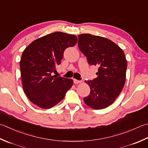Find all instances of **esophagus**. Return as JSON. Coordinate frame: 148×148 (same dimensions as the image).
Wrapping results in <instances>:
<instances>
[{"mask_svg":"<svg viewBox=\"0 0 148 148\" xmlns=\"http://www.w3.org/2000/svg\"><path fill=\"white\" fill-rule=\"evenodd\" d=\"M82 81H79V80H77V79H74V83L75 84H78V83H82Z\"/></svg>","mask_w":148,"mask_h":148,"instance_id":"34e87169","label":"esophagus"}]
</instances>
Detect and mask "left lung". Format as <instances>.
<instances>
[{
    "label": "left lung",
    "instance_id": "8db88e82",
    "mask_svg": "<svg viewBox=\"0 0 148 148\" xmlns=\"http://www.w3.org/2000/svg\"><path fill=\"white\" fill-rule=\"evenodd\" d=\"M78 38V47L89 65L99 66L97 77L85 82L90 93L83 98L84 102L95 110L106 108L119 95L125 83V54L116 43L104 37L82 34Z\"/></svg>",
    "mask_w": 148,
    "mask_h": 148
}]
</instances>
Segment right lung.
I'll return each instance as SVG.
<instances>
[{
	"label": "right lung",
	"instance_id": "add662e5",
	"mask_svg": "<svg viewBox=\"0 0 148 148\" xmlns=\"http://www.w3.org/2000/svg\"><path fill=\"white\" fill-rule=\"evenodd\" d=\"M77 42L76 35L55 32L35 40L23 51L20 62L22 86L34 105L51 108L63 100L72 87V79L53 74L61 64L64 51Z\"/></svg>",
	"mask_w": 148,
	"mask_h": 148
}]
</instances>
